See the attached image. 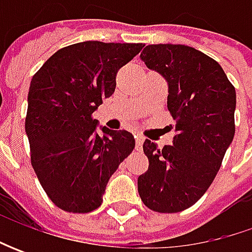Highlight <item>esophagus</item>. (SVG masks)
I'll use <instances>...</instances> for the list:
<instances>
[{
  "instance_id": "obj_1",
  "label": "esophagus",
  "mask_w": 252,
  "mask_h": 252,
  "mask_svg": "<svg viewBox=\"0 0 252 252\" xmlns=\"http://www.w3.org/2000/svg\"><path fill=\"white\" fill-rule=\"evenodd\" d=\"M134 139H136V150L141 151L143 150V141H144L143 136L141 134H136Z\"/></svg>"
}]
</instances>
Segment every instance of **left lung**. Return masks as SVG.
<instances>
[{"label":"left lung","mask_w":252,"mask_h":252,"mask_svg":"<svg viewBox=\"0 0 252 252\" xmlns=\"http://www.w3.org/2000/svg\"><path fill=\"white\" fill-rule=\"evenodd\" d=\"M140 57L168 83L177 134L162 149L144 141L149 169L137 179L139 195L154 212L177 213L195 205L218 174L236 131V90L216 60L185 44H149Z\"/></svg>","instance_id":"left-lung-1"}]
</instances>
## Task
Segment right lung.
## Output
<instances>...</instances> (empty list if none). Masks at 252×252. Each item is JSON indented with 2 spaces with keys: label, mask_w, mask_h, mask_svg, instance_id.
Listing matches in <instances>:
<instances>
[{
  "label": "right lung",
  "mask_w": 252,
  "mask_h": 252,
  "mask_svg": "<svg viewBox=\"0 0 252 252\" xmlns=\"http://www.w3.org/2000/svg\"><path fill=\"white\" fill-rule=\"evenodd\" d=\"M143 43L88 40L57 50L34 74L25 130L31 162L57 208L90 213L102 203L105 187L134 149L127 130L96 131L94 111L116 88V74Z\"/></svg>",
  "instance_id": "right-lung-1"
}]
</instances>
